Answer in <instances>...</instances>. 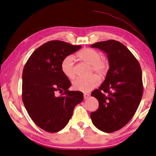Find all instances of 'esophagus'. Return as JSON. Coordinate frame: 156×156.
Listing matches in <instances>:
<instances>
[{
    "instance_id": "1",
    "label": "esophagus",
    "mask_w": 156,
    "mask_h": 156,
    "mask_svg": "<svg viewBox=\"0 0 156 156\" xmlns=\"http://www.w3.org/2000/svg\"><path fill=\"white\" fill-rule=\"evenodd\" d=\"M90 94H87V93H85L83 94V97H84V99H87L88 98H89L90 96Z\"/></svg>"
}]
</instances>
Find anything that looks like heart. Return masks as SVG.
Segmentation results:
<instances>
[{
  "mask_svg": "<svg viewBox=\"0 0 156 156\" xmlns=\"http://www.w3.org/2000/svg\"><path fill=\"white\" fill-rule=\"evenodd\" d=\"M79 60L91 65L92 73L94 72L101 77L107 75L109 64L107 60L102 58L101 52L92 48H83L76 54ZM75 58L73 55H68L61 62L60 68L64 75L69 79L75 77L74 69ZM98 75H92L86 79H77L73 81V89L82 92H89L98 86L101 79Z\"/></svg>",
  "mask_w": 156,
  "mask_h": 156,
  "instance_id": "1",
  "label": "heart"
}]
</instances>
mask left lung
<instances>
[{"mask_svg":"<svg viewBox=\"0 0 156 156\" xmlns=\"http://www.w3.org/2000/svg\"><path fill=\"white\" fill-rule=\"evenodd\" d=\"M90 47L105 51L109 62L104 82L91 94L99 106L90 117L100 130L113 133L127 124L139 107L143 93L141 68L131 51L117 41H105Z\"/></svg>","mask_w":156,"mask_h":156,"instance_id":"1","label":"left lung"}]
</instances>
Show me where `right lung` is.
I'll use <instances>...</instances> for the list:
<instances>
[{
  "label": "right lung",
  "instance_id": "obj_1",
  "mask_svg": "<svg viewBox=\"0 0 156 156\" xmlns=\"http://www.w3.org/2000/svg\"><path fill=\"white\" fill-rule=\"evenodd\" d=\"M81 48L50 41L32 53L23 67V105L32 121L49 133H57L65 127L75 106L83 99L81 92L69 90L71 83L60 68L64 58ZM58 90L63 94L56 97Z\"/></svg>",
  "mask_w": 156,
  "mask_h": 156
}]
</instances>
